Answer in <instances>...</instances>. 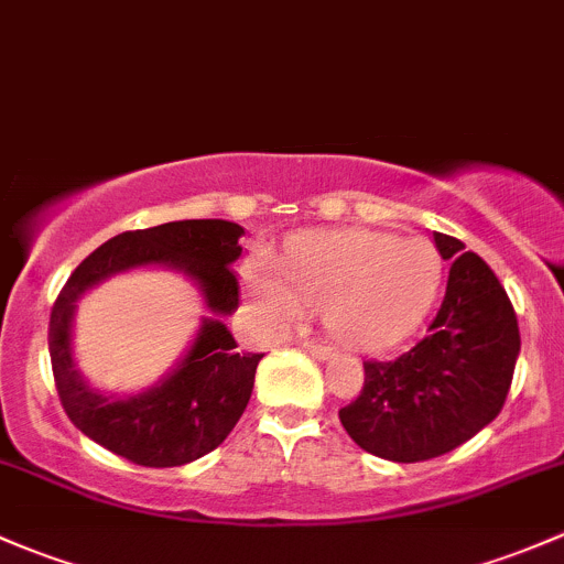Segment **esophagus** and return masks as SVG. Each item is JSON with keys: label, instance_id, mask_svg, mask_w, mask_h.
<instances>
[{"label": "esophagus", "instance_id": "1", "mask_svg": "<svg viewBox=\"0 0 564 564\" xmlns=\"http://www.w3.org/2000/svg\"><path fill=\"white\" fill-rule=\"evenodd\" d=\"M304 350L310 352L312 358H317V361H328V358L334 356V352H330L328 347H325V345H317V341H304Z\"/></svg>", "mask_w": 564, "mask_h": 564}]
</instances>
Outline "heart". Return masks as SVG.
Masks as SVG:
<instances>
[{"instance_id": "1", "label": "heart", "mask_w": 564, "mask_h": 564, "mask_svg": "<svg viewBox=\"0 0 564 564\" xmlns=\"http://www.w3.org/2000/svg\"><path fill=\"white\" fill-rule=\"evenodd\" d=\"M252 304L271 325L325 310L339 345L382 352L410 339L432 312L443 260L426 239L382 230H310L290 241L284 269L258 254L243 269Z\"/></svg>"}]
</instances>
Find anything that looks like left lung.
Listing matches in <instances>:
<instances>
[{"label":"left lung","mask_w":564,"mask_h":564,"mask_svg":"<svg viewBox=\"0 0 564 564\" xmlns=\"http://www.w3.org/2000/svg\"><path fill=\"white\" fill-rule=\"evenodd\" d=\"M451 260L443 306L397 361L364 364L361 397L339 410L356 445L388 462H426L467 443L502 410L521 350L519 323L495 271L454 236L434 234Z\"/></svg>","instance_id":"8db88e82"}]
</instances>
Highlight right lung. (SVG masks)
I'll list each match as a JSON object with an SVG mask.
<instances>
[{"label":"right lung","instance_id":"right-lung-1","mask_svg":"<svg viewBox=\"0 0 564 564\" xmlns=\"http://www.w3.org/2000/svg\"><path fill=\"white\" fill-rule=\"evenodd\" d=\"M241 225L228 219H178L113 236L73 271L51 312L48 350L62 408L86 437L143 467H182L212 454L234 432L263 358L239 352L225 325L239 310L230 265L241 258ZM138 268L187 275L207 315L185 356L160 381L130 394L100 392L74 361V310L97 283Z\"/></svg>","mask_w":564,"mask_h":564}]
</instances>
